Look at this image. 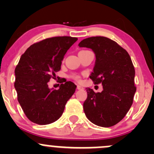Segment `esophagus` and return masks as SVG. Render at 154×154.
<instances>
[{"mask_svg": "<svg viewBox=\"0 0 154 154\" xmlns=\"http://www.w3.org/2000/svg\"><path fill=\"white\" fill-rule=\"evenodd\" d=\"M77 88L78 90H83V89H84V88H83V87L81 86H80V85H77Z\"/></svg>", "mask_w": 154, "mask_h": 154, "instance_id": "esophagus-1", "label": "esophagus"}]
</instances>
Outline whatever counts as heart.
Masks as SVG:
<instances>
[{"label": "heart", "instance_id": "1", "mask_svg": "<svg viewBox=\"0 0 154 154\" xmlns=\"http://www.w3.org/2000/svg\"><path fill=\"white\" fill-rule=\"evenodd\" d=\"M73 77H74V79H75V80H79V77H78V76L74 75V76H73Z\"/></svg>", "mask_w": 154, "mask_h": 154}]
</instances>
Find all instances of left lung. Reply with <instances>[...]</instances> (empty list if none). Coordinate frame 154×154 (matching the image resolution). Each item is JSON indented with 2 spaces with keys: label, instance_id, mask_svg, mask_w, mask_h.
<instances>
[{
  "label": "left lung",
  "instance_id": "8db88e82",
  "mask_svg": "<svg viewBox=\"0 0 154 154\" xmlns=\"http://www.w3.org/2000/svg\"><path fill=\"white\" fill-rule=\"evenodd\" d=\"M78 45L94 51L95 65L89 77L94 84L103 85L101 92L86 88L87 98L83 103L86 116L100 127L116 125L130 109L136 91L131 58L125 49L106 37H89Z\"/></svg>",
  "mask_w": 154,
  "mask_h": 154
}]
</instances>
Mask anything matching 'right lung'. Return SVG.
I'll list each match as a JSON object with an SVG mask.
<instances>
[{
    "instance_id": "obj_1",
    "label": "right lung",
    "mask_w": 154,
    "mask_h": 154,
    "mask_svg": "<svg viewBox=\"0 0 154 154\" xmlns=\"http://www.w3.org/2000/svg\"><path fill=\"white\" fill-rule=\"evenodd\" d=\"M77 38L57 36L34 43L22 54L15 69L14 86L18 103L29 121L40 125L58 120L76 89L67 81L59 89L48 83L61 69L62 60Z\"/></svg>"
}]
</instances>
